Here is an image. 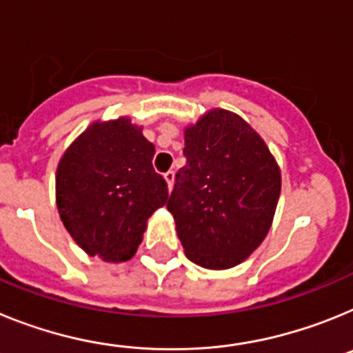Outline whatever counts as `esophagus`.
Instances as JSON below:
<instances>
[{
    "mask_svg": "<svg viewBox=\"0 0 353 353\" xmlns=\"http://www.w3.org/2000/svg\"><path fill=\"white\" fill-rule=\"evenodd\" d=\"M174 177H176V174H174V170H168V172H165V181H167L168 190H172V186H174Z\"/></svg>",
    "mask_w": 353,
    "mask_h": 353,
    "instance_id": "34e87169",
    "label": "esophagus"
}]
</instances>
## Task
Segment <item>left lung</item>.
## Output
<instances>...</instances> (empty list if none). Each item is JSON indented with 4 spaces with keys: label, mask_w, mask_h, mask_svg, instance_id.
Wrapping results in <instances>:
<instances>
[{
    "label": "left lung",
    "mask_w": 353,
    "mask_h": 353,
    "mask_svg": "<svg viewBox=\"0 0 353 353\" xmlns=\"http://www.w3.org/2000/svg\"><path fill=\"white\" fill-rule=\"evenodd\" d=\"M186 165L167 210L186 257L208 270L240 265L268 234L281 170L265 140L240 115L214 108L185 130Z\"/></svg>",
    "instance_id": "1"
}]
</instances>
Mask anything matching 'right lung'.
I'll return each mask as SVG.
<instances>
[{"label": "right lung", "instance_id": "right-lung-1", "mask_svg": "<svg viewBox=\"0 0 353 353\" xmlns=\"http://www.w3.org/2000/svg\"><path fill=\"white\" fill-rule=\"evenodd\" d=\"M152 156L154 145L128 117L94 122L67 147L57 168V208L88 256L108 263L134 256L147 220L168 199Z\"/></svg>", "mask_w": 353, "mask_h": 353}]
</instances>
